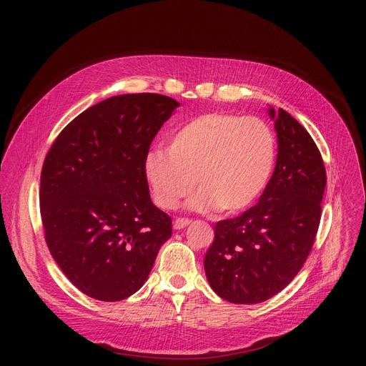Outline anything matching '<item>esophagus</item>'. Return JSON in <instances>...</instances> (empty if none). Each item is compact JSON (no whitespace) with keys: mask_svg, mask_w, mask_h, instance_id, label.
Returning <instances> with one entry per match:
<instances>
[{"mask_svg":"<svg viewBox=\"0 0 366 366\" xmlns=\"http://www.w3.org/2000/svg\"><path fill=\"white\" fill-rule=\"evenodd\" d=\"M189 222H191V221L187 219V218H177L175 222H173V228H175V229H182V228H185Z\"/></svg>","mask_w":366,"mask_h":366,"instance_id":"esophagus-1","label":"esophagus"}]
</instances>
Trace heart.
I'll list each match as a JSON object with an SVG mask.
<instances>
[{"label": "heart", "mask_w": 366, "mask_h": 366, "mask_svg": "<svg viewBox=\"0 0 366 366\" xmlns=\"http://www.w3.org/2000/svg\"><path fill=\"white\" fill-rule=\"evenodd\" d=\"M276 162L272 129L258 117L207 112L189 119L167 138V149H151L145 178L159 207L170 210L197 187L193 207L237 214L264 193Z\"/></svg>", "instance_id": "1"}]
</instances>
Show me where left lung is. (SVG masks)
I'll use <instances>...</instances> for the list:
<instances>
[{"label": "left lung", "instance_id": "8db88e82", "mask_svg": "<svg viewBox=\"0 0 366 366\" xmlns=\"http://www.w3.org/2000/svg\"><path fill=\"white\" fill-rule=\"evenodd\" d=\"M276 117L277 162L259 202L215 224L204 257L212 290L234 304H257L292 282L312 252L322 217L326 170L310 133L290 112Z\"/></svg>", "mask_w": 366, "mask_h": 366}]
</instances>
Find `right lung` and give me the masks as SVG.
<instances>
[{
    "instance_id": "add662e5",
    "label": "right lung",
    "mask_w": 366,
    "mask_h": 366,
    "mask_svg": "<svg viewBox=\"0 0 366 366\" xmlns=\"http://www.w3.org/2000/svg\"><path fill=\"white\" fill-rule=\"evenodd\" d=\"M177 107L157 93L112 96L76 115L44 159L47 246L69 282L94 300L137 292L172 236L170 217L151 202L144 162Z\"/></svg>"
}]
</instances>
